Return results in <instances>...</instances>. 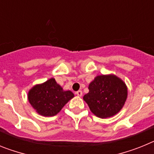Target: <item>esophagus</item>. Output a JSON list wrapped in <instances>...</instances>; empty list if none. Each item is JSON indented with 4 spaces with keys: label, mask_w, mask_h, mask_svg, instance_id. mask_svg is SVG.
<instances>
[{
    "label": "esophagus",
    "mask_w": 154,
    "mask_h": 154,
    "mask_svg": "<svg viewBox=\"0 0 154 154\" xmlns=\"http://www.w3.org/2000/svg\"><path fill=\"white\" fill-rule=\"evenodd\" d=\"M75 94L78 96H82V90H79L75 92Z\"/></svg>",
    "instance_id": "34e87169"
}]
</instances>
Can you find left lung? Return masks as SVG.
I'll return each instance as SVG.
<instances>
[{
  "label": "left lung",
  "mask_w": 154,
  "mask_h": 154,
  "mask_svg": "<svg viewBox=\"0 0 154 154\" xmlns=\"http://www.w3.org/2000/svg\"><path fill=\"white\" fill-rule=\"evenodd\" d=\"M89 89L84 100L92 113L103 119L117 113L127 97L125 83L113 75L97 76L89 84Z\"/></svg>",
  "instance_id": "obj_1"
}]
</instances>
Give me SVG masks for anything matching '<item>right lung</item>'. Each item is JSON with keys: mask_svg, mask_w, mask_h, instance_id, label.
<instances>
[{"mask_svg": "<svg viewBox=\"0 0 154 154\" xmlns=\"http://www.w3.org/2000/svg\"><path fill=\"white\" fill-rule=\"evenodd\" d=\"M74 94L63 91L55 79H50L43 84L34 86L28 92V100L40 115L53 116L56 115Z\"/></svg>", "mask_w": 154, "mask_h": 154, "instance_id": "1", "label": "right lung"}]
</instances>
